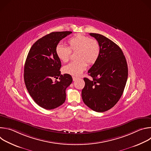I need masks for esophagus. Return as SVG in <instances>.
<instances>
[{
	"label": "esophagus",
	"instance_id": "34e87169",
	"mask_svg": "<svg viewBox=\"0 0 151 151\" xmlns=\"http://www.w3.org/2000/svg\"><path fill=\"white\" fill-rule=\"evenodd\" d=\"M72 79H73V81H76V80L78 79V78H77V77H75V76H73V77H72Z\"/></svg>",
	"mask_w": 151,
	"mask_h": 151
}]
</instances>
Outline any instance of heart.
Here are the masks:
<instances>
[{"label":"heart","mask_w":151,"mask_h":151,"mask_svg":"<svg viewBox=\"0 0 151 151\" xmlns=\"http://www.w3.org/2000/svg\"><path fill=\"white\" fill-rule=\"evenodd\" d=\"M69 47L58 45L55 53L58 59L63 62H68L71 51H76L74 60L63 68L64 73L73 76H79L85 70L88 64H94L100 54V46L98 42L82 35H76L68 41Z\"/></svg>","instance_id":"heart-1"}]
</instances>
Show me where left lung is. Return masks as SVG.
Here are the masks:
<instances>
[{"mask_svg": "<svg viewBox=\"0 0 151 151\" xmlns=\"http://www.w3.org/2000/svg\"><path fill=\"white\" fill-rule=\"evenodd\" d=\"M98 42L100 54L84 78L82 90L84 103L97 112H103L113 107L120 99L128 78V66L121 49L115 43L97 33H90Z\"/></svg>", "mask_w": 151, "mask_h": 151, "instance_id": "obj_1", "label": "left lung"}]
</instances>
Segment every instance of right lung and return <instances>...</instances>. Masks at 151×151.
I'll return each instance as SVG.
<instances>
[{
    "label": "right lung",
    "instance_id": "add662e5",
    "mask_svg": "<svg viewBox=\"0 0 151 151\" xmlns=\"http://www.w3.org/2000/svg\"><path fill=\"white\" fill-rule=\"evenodd\" d=\"M72 32H55L37 40L31 47L24 65V79L35 102L51 110L66 100V90L72 82L69 74L61 75V63L55 53L59 42ZM55 78L59 81L53 82Z\"/></svg>",
    "mask_w": 151,
    "mask_h": 151
}]
</instances>
